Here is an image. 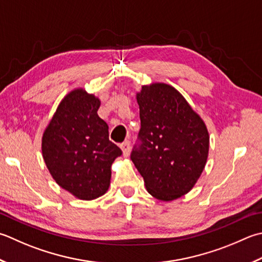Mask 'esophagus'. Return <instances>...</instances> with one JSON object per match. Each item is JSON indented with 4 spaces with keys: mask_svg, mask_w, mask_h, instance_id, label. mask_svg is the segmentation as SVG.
Returning a JSON list of instances; mask_svg holds the SVG:
<instances>
[{
    "mask_svg": "<svg viewBox=\"0 0 262 262\" xmlns=\"http://www.w3.org/2000/svg\"><path fill=\"white\" fill-rule=\"evenodd\" d=\"M120 148H121L122 155H124V157L129 156V152H130V143H129V141H126L124 143H121Z\"/></svg>",
    "mask_w": 262,
    "mask_h": 262,
    "instance_id": "34e87169",
    "label": "esophagus"
}]
</instances>
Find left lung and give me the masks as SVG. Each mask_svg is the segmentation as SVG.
<instances>
[{"instance_id": "8db88e82", "label": "left lung", "mask_w": 262, "mask_h": 262, "mask_svg": "<svg viewBox=\"0 0 262 262\" xmlns=\"http://www.w3.org/2000/svg\"><path fill=\"white\" fill-rule=\"evenodd\" d=\"M141 145L130 159L144 179L146 191L160 201L187 194L201 176L209 155L204 121L179 92L165 83L142 86Z\"/></svg>"}]
</instances>
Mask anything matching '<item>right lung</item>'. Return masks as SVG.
Listing matches in <instances>:
<instances>
[{"mask_svg":"<svg viewBox=\"0 0 262 262\" xmlns=\"http://www.w3.org/2000/svg\"><path fill=\"white\" fill-rule=\"evenodd\" d=\"M99 97L84 89L67 94L42 137L51 176L77 199H97L110 186L111 166L121 150L109 140V127L97 115Z\"/></svg>","mask_w":262,"mask_h":262,"instance_id":"add662e5","label":"right lung"}]
</instances>
